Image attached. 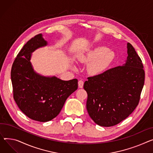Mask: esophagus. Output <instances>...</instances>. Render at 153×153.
Listing matches in <instances>:
<instances>
[{
	"mask_svg": "<svg viewBox=\"0 0 153 153\" xmlns=\"http://www.w3.org/2000/svg\"><path fill=\"white\" fill-rule=\"evenodd\" d=\"M78 86H79V88H83V86H84V81L82 80H80L79 81V82H78Z\"/></svg>",
	"mask_w": 153,
	"mask_h": 153,
	"instance_id": "34e87169",
	"label": "esophagus"
}]
</instances>
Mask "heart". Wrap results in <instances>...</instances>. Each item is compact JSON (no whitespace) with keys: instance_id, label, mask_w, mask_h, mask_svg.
Wrapping results in <instances>:
<instances>
[{"instance_id":"obj_1","label":"heart","mask_w":153,"mask_h":153,"mask_svg":"<svg viewBox=\"0 0 153 153\" xmlns=\"http://www.w3.org/2000/svg\"><path fill=\"white\" fill-rule=\"evenodd\" d=\"M114 57L113 52L105 47H98L80 57L83 62H91L89 68L91 73L98 74L103 71Z\"/></svg>"}]
</instances>
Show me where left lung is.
Returning a JSON list of instances; mask_svg holds the SVG:
<instances>
[{"label": "left lung", "instance_id": "left-lung-1", "mask_svg": "<svg viewBox=\"0 0 153 153\" xmlns=\"http://www.w3.org/2000/svg\"><path fill=\"white\" fill-rule=\"evenodd\" d=\"M128 56L123 66L88 77L87 110L95 123L102 127L115 126L131 114L140 99L145 82L142 61L135 48L127 44Z\"/></svg>", "mask_w": 153, "mask_h": 153}]
</instances>
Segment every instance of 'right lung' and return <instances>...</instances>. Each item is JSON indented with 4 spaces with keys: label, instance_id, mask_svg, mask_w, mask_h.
Wrapping results in <instances>:
<instances>
[{
    "label": "right lung",
    "instance_id": "right-lung-1",
    "mask_svg": "<svg viewBox=\"0 0 153 153\" xmlns=\"http://www.w3.org/2000/svg\"><path fill=\"white\" fill-rule=\"evenodd\" d=\"M47 45L41 34L35 36L16 56L11 70L13 98L29 118L47 122L56 117L66 99L78 88V80H62L36 73L30 62L31 53Z\"/></svg>",
    "mask_w": 153,
    "mask_h": 153
}]
</instances>
